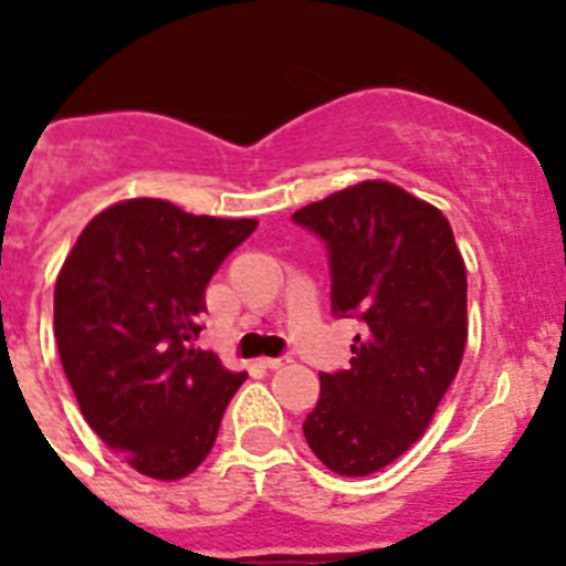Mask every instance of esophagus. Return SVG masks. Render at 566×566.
I'll list each match as a JSON object with an SVG mask.
<instances>
[{"mask_svg": "<svg viewBox=\"0 0 566 566\" xmlns=\"http://www.w3.org/2000/svg\"><path fill=\"white\" fill-rule=\"evenodd\" d=\"M289 359L286 357H266V359H260V365H263V368H269V371H277V368H283V365H286Z\"/></svg>", "mask_w": 566, "mask_h": 566, "instance_id": "1", "label": "esophagus"}]
</instances>
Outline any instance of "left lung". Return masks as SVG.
<instances>
[{
    "instance_id": "8db88e82",
    "label": "left lung",
    "mask_w": 566,
    "mask_h": 566,
    "mask_svg": "<svg viewBox=\"0 0 566 566\" xmlns=\"http://www.w3.org/2000/svg\"><path fill=\"white\" fill-rule=\"evenodd\" d=\"M326 240L334 314L365 323L352 368L319 374L303 422L314 457L339 476H368L422 439L457 379L468 343V272L433 203L363 181L294 212Z\"/></svg>"
}]
</instances>
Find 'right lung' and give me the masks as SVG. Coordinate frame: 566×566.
<instances>
[{"instance_id": "1", "label": "right lung", "mask_w": 566, "mask_h": 566, "mask_svg": "<svg viewBox=\"0 0 566 566\" xmlns=\"http://www.w3.org/2000/svg\"><path fill=\"white\" fill-rule=\"evenodd\" d=\"M254 218L118 201L82 229L53 292L59 357L90 428L149 479L189 476L247 374L195 348L203 292Z\"/></svg>"}]
</instances>
